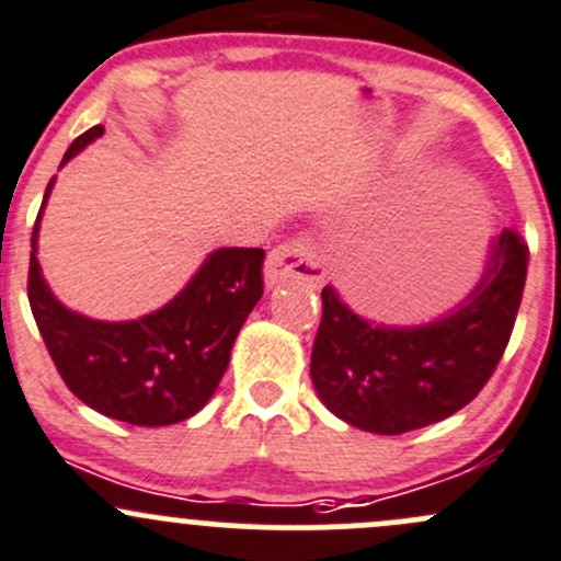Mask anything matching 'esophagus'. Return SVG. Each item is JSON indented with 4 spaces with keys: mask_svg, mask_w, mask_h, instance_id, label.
Instances as JSON below:
<instances>
[{
    "mask_svg": "<svg viewBox=\"0 0 561 561\" xmlns=\"http://www.w3.org/2000/svg\"><path fill=\"white\" fill-rule=\"evenodd\" d=\"M301 279L309 285H320L322 274L317 260H312V247L309 239H293L287 244L274 247L265 257V282L268 287L279 285V282Z\"/></svg>",
    "mask_w": 561,
    "mask_h": 561,
    "instance_id": "34e87169",
    "label": "esophagus"
}]
</instances>
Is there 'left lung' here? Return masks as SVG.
I'll list each match as a JSON object with an SVG mask.
<instances>
[{
    "mask_svg": "<svg viewBox=\"0 0 561 561\" xmlns=\"http://www.w3.org/2000/svg\"><path fill=\"white\" fill-rule=\"evenodd\" d=\"M526 263L522 236L502 230L467 304L415 328L371 325L328 285L312 347V382L322 404L371 434L415 432L467 407L511 342Z\"/></svg>",
    "mask_w": 561,
    "mask_h": 561,
    "instance_id": "left-lung-1",
    "label": "left lung"
}]
</instances>
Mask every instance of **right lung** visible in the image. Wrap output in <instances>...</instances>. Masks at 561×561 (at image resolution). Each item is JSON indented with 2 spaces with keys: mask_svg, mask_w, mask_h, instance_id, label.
<instances>
[{
  "mask_svg": "<svg viewBox=\"0 0 561 561\" xmlns=\"http://www.w3.org/2000/svg\"><path fill=\"white\" fill-rule=\"evenodd\" d=\"M105 133L87 129L61 165ZM54 181H48V201ZM32 230L30 307L65 386L92 410L133 426H171L201 412L230 364V350L263 298V249H214L184 290L138 320H92L50 293Z\"/></svg>",
  "mask_w": 561,
  "mask_h": 561,
  "instance_id": "obj_1",
  "label": "right lung"
}]
</instances>
